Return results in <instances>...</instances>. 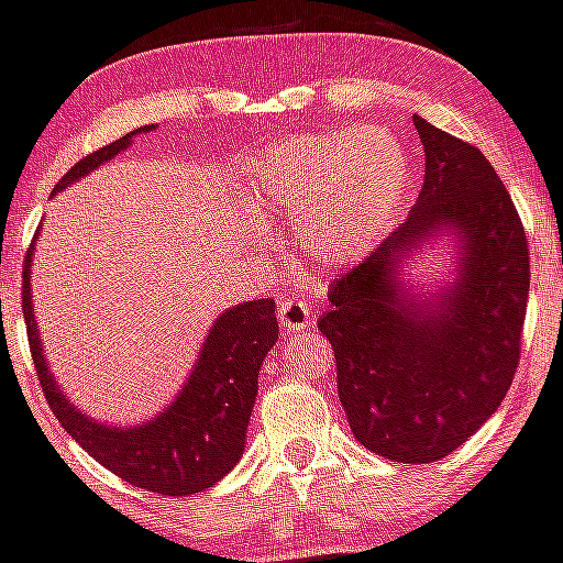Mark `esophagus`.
<instances>
[{
  "instance_id": "1",
  "label": "esophagus",
  "mask_w": 563,
  "mask_h": 563,
  "mask_svg": "<svg viewBox=\"0 0 563 563\" xmlns=\"http://www.w3.org/2000/svg\"><path fill=\"white\" fill-rule=\"evenodd\" d=\"M278 321L287 332H301L305 327L312 324V310L305 298L287 296L278 301Z\"/></svg>"
}]
</instances>
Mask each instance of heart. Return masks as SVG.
I'll use <instances>...</instances> for the list:
<instances>
[{"label":"heart","instance_id":"b5f03b06","mask_svg":"<svg viewBox=\"0 0 563 563\" xmlns=\"http://www.w3.org/2000/svg\"><path fill=\"white\" fill-rule=\"evenodd\" d=\"M409 186V157L375 129L296 134L253 166L258 206L300 213L298 236L312 262L352 265L380 242Z\"/></svg>","mask_w":563,"mask_h":563}]
</instances>
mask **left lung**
<instances>
[{
	"label": "left lung",
	"instance_id": "1",
	"mask_svg": "<svg viewBox=\"0 0 563 563\" xmlns=\"http://www.w3.org/2000/svg\"><path fill=\"white\" fill-rule=\"evenodd\" d=\"M415 126L426 146L417 206L330 287L318 330L335 352L338 395L355 440L391 462L422 465L460 449L514 383L530 247L485 154L422 118ZM442 224L461 233L463 273L454 291L415 308L394 285V267L402 250Z\"/></svg>",
	"mask_w": 563,
	"mask_h": 563
}]
</instances>
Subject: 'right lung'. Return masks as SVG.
I'll use <instances>...</instances> for the list:
<instances>
[{
  "mask_svg": "<svg viewBox=\"0 0 563 563\" xmlns=\"http://www.w3.org/2000/svg\"><path fill=\"white\" fill-rule=\"evenodd\" d=\"M134 132L123 134L121 141L109 143L78 161L58 180L56 191L76 183L101 163L112 161L114 154L129 146ZM143 132H148V126ZM30 256H33V245L27 247L22 273V310L30 355L36 363L44 397L64 431L98 465L121 476L129 485L152 490V494L191 496L220 482L245 451L247 420L256 400L258 366L278 338L273 298H258V301H247V305L222 312L211 327V335L206 338L202 355L188 377L186 389L172 402V409L146 426L121 431L84 417L73 402H67L58 383L49 377L44 366V352L38 346L33 307H30Z\"/></svg>",
  "mask_w": 563,
  "mask_h": 563,
  "instance_id": "1",
  "label": "right lung"
}]
</instances>
